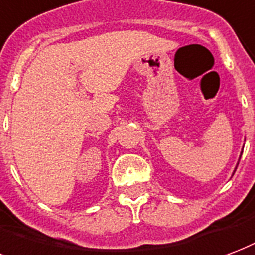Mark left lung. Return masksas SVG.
Segmentation results:
<instances>
[{
	"instance_id": "1",
	"label": "left lung",
	"mask_w": 255,
	"mask_h": 255,
	"mask_svg": "<svg viewBox=\"0 0 255 255\" xmlns=\"http://www.w3.org/2000/svg\"><path fill=\"white\" fill-rule=\"evenodd\" d=\"M239 159H241V156H239Z\"/></svg>"
}]
</instances>
